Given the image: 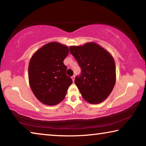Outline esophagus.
Listing matches in <instances>:
<instances>
[{"label": "esophagus", "mask_w": 146, "mask_h": 146, "mask_svg": "<svg viewBox=\"0 0 146 146\" xmlns=\"http://www.w3.org/2000/svg\"><path fill=\"white\" fill-rule=\"evenodd\" d=\"M75 75H73V76H71V78H72V80H73V82H74V80H75Z\"/></svg>", "instance_id": "esophagus-1"}]
</instances>
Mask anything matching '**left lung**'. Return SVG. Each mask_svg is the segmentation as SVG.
<instances>
[{"instance_id":"8db88e82","label":"left lung","mask_w":146,"mask_h":146,"mask_svg":"<svg viewBox=\"0 0 146 146\" xmlns=\"http://www.w3.org/2000/svg\"><path fill=\"white\" fill-rule=\"evenodd\" d=\"M70 52L82 69L75 83L84 99L92 104L104 101L116 82V68L112 55L98 44L90 42L70 47Z\"/></svg>"}]
</instances>
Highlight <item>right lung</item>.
I'll use <instances>...</instances> for the list:
<instances>
[{
	"label": "right lung",
	"instance_id": "add662e5",
	"mask_svg": "<svg viewBox=\"0 0 146 146\" xmlns=\"http://www.w3.org/2000/svg\"><path fill=\"white\" fill-rule=\"evenodd\" d=\"M67 46L51 42L41 47L31 56L28 67L30 88L36 98L47 106L62 101L72 79L66 75L63 61L68 55Z\"/></svg>",
	"mask_w": 146,
	"mask_h": 146
}]
</instances>
